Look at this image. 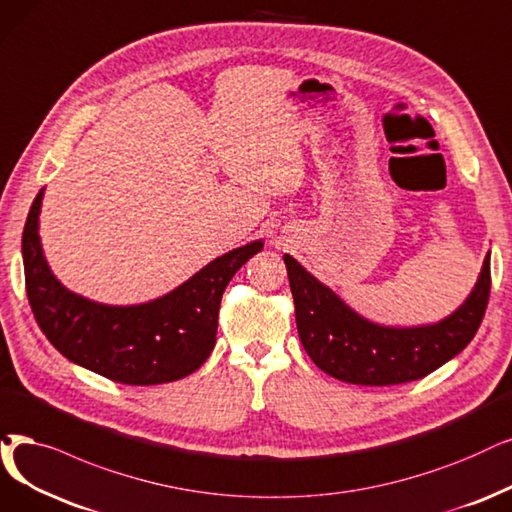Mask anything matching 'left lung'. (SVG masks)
<instances>
[{"label": "left lung", "instance_id": "8db88e82", "mask_svg": "<svg viewBox=\"0 0 512 512\" xmlns=\"http://www.w3.org/2000/svg\"><path fill=\"white\" fill-rule=\"evenodd\" d=\"M290 288L298 336L313 363L342 382L388 386L424 378L473 340L489 300V254L475 288L458 309L431 325L391 327L361 317L290 256Z\"/></svg>", "mask_w": 512, "mask_h": 512}]
</instances>
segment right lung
<instances>
[{
  "instance_id": "obj_1",
  "label": "right lung",
  "mask_w": 512,
  "mask_h": 512,
  "mask_svg": "<svg viewBox=\"0 0 512 512\" xmlns=\"http://www.w3.org/2000/svg\"><path fill=\"white\" fill-rule=\"evenodd\" d=\"M44 191L25 222L23 262L31 311L54 349L94 374L134 386L174 382L199 370L216 344L224 288L264 241L214 258L155 300L102 304L67 290L52 273L39 237Z\"/></svg>"
}]
</instances>
